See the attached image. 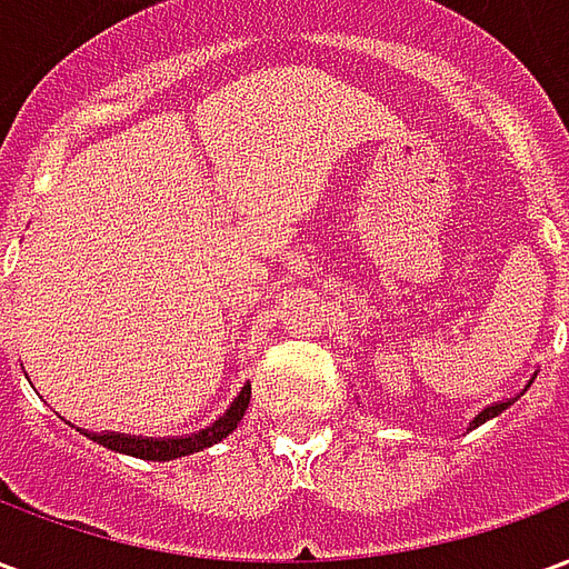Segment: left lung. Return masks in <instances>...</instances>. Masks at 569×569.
I'll list each match as a JSON object with an SVG mask.
<instances>
[{
    "instance_id": "8db88e82",
    "label": "left lung",
    "mask_w": 569,
    "mask_h": 569,
    "mask_svg": "<svg viewBox=\"0 0 569 569\" xmlns=\"http://www.w3.org/2000/svg\"><path fill=\"white\" fill-rule=\"evenodd\" d=\"M515 399H518V396H515ZM515 399H509V402H497V406H488V408H485V411H481V415H476V418H472V423H469V429H476V427H481L485 420L497 418L500 411H506V408L512 406Z\"/></svg>"
}]
</instances>
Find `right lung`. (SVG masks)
Instances as JSON below:
<instances>
[{
	"label": "right lung",
	"instance_id": "1",
	"mask_svg": "<svg viewBox=\"0 0 569 569\" xmlns=\"http://www.w3.org/2000/svg\"><path fill=\"white\" fill-rule=\"evenodd\" d=\"M249 393H252V387L243 383L234 402L224 408L222 418L212 420L210 427L191 432V436H176V439H142V436H124V432H84V436L109 448V451L130 453V457H140V460H176V457L203 451L216 441H222L228 432H234L237 423L247 415Z\"/></svg>",
	"mask_w": 569,
	"mask_h": 569
}]
</instances>
